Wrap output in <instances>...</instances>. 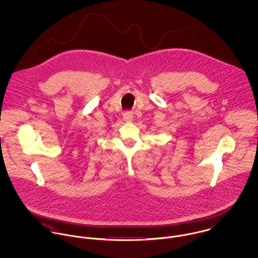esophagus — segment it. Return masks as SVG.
Segmentation results:
<instances>
[{"instance_id": "obj_1", "label": "esophagus", "mask_w": 258, "mask_h": 258, "mask_svg": "<svg viewBox=\"0 0 258 258\" xmlns=\"http://www.w3.org/2000/svg\"><path fill=\"white\" fill-rule=\"evenodd\" d=\"M123 119H124L125 121H127V122L132 121V119H133V114H132V112H131V111H125V112L123 113Z\"/></svg>"}]
</instances>
